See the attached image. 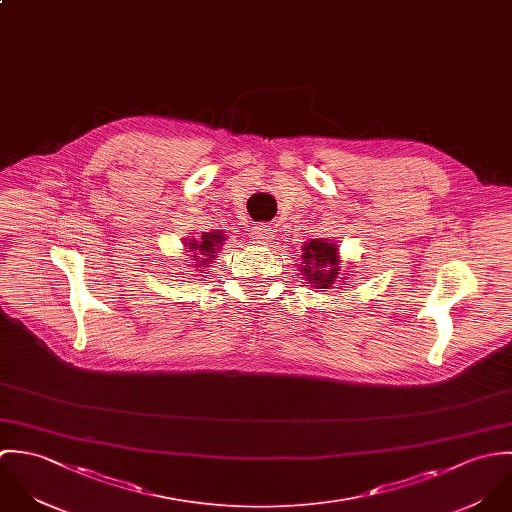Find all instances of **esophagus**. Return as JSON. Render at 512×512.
<instances>
[{
	"instance_id": "esophagus-1",
	"label": "esophagus",
	"mask_w": 512,
	"mask_h": 512,
	"mask_svg": "<svg viewBox=\"0 0 512 512\" xmlns=\"http://www.w3.org/2000/svg\"><path fill=\"white\" fill-rule=\"evenodd\" d=\"M251 237L257 239L259 243H267L269 239H273V229L269 225H265V223H259V225H255L251 229Z\"/></svg>"
}]
</instances>
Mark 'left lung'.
<instances>
[{"mask_svg":"<svg viewBox=\"0 0 512 512\" xmlns=\"http://www.w3.org/2000/svg\"><path fill=\"white\" fill-rule=\"evenodd\" d=\"M303 261H305V275L308 281L312 283V287H320V289H328L336 285V277H338V255H336V245L334 243H326V241H310L303 249ZM338 289V287H334Z\"/></svg>","mask_w":512,"mask_h":512,"instance_id":"obj_1","label":"left lung"}]
</instances>
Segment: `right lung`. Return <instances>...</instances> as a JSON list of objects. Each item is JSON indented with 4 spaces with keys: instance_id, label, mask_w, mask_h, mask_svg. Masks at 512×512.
<instances>
[{
    "instance_id": "obj_1",
    "label": "right lung",
    "mask_w": 512,
    "mask_h": 512,
    "mask_svg": "<svg viewBox=\"0 0 512 512\" xmlns=\"http://www.w3.org/2000/svg\"><path fill=\"white\" fill-rule=\"evenodd\" d=\"M221 241H223V235L221 233H204L202 235V241H192L190 243V249L192 251H198V255H205L207 259H202L200 263L204 265L207 263L211 257H215L213 253H215V249L221 245ZM198 255H194V257H198Z\"/></svg>"
}]
</instances>
